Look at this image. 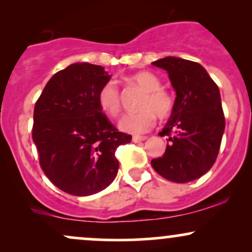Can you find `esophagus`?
<instances>
[{"mask_svg":"<svg viewBox=\"0 0 252 252\" xmlns=\"http://www.w3.org/2000/svg\"><path fill=\"white\" fill-rule=\"evenodd\" d=\"M147 137L146 136H132V142L138 143V142H142V141H146Z\"/></svg>","mask_w":252,"mask_h":252,"instance_id":"34e87169","label":"esophagus"}]
</instances>
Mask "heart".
<instances>
[{
	"mask_svg": "<svg viewBox=\"0 0 252 252\" xmlns=\"http://www.w3.org/2000/svg\"><path fill=\"white\" fill-rule=\"evenodd\" d=\"M136 85L146 91L140 103L141 111L124 115L120 121V129L130 134L140 135L149 131L156 123V115L167 118L174 110V98L166 90L161 89L162 83L158 76L148 71L137 72L131 76ZM97 102L105 115L115 118L121 112V94L117 84L108 80L103 84L97 94Z\"/></svg>",
	"mask_w": 252,
	"mask_h": 252,
	"instance_id": "heart-1",
	"label": "heart"
}]
</instances>
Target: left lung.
<instances>
[{"label":"left lung","mask_w":252,"mask_h":252,"mask_svg":"<svg viewBox=\"0 0 252 252\" xmlns=\"http://www.w3.org/2000/svg\"><path fill=\"white\" fill-rule=\"evenodd\" d=\"M168 73L176 98L160 136L167 137L162 158L152 166L167 180L185 184L211 169L218 156L225 118L220 92L200 63L176 57L152 63Z\"/></svg>","instance_id":"obj_1"}]
</instances>
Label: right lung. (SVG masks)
I'll return each mask as SVG.
<instances>
[{
	"label": "right lung",
	"mask_w": 252,
	"mask_h": 252,
	"mask_svg": "<svg viewBox=\"0 0 252 252\" xmlns=\"http://www.w3.org/2000/svg\"><path fill=\"white\" fill-rule=\"evenodd\" d=\"M111 76L99 65L76 63L48 80L34 108L33 141L40 166L58 189L85 196L105 189L116 178L117 147L129 143L97 102Z\"/></svg>",
	"instance_id": "obj_1"
}]
</instances>
